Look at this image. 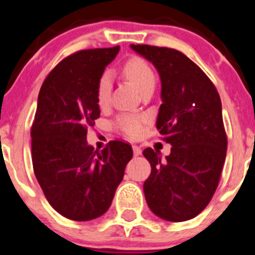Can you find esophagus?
<instances>
[{"label":"esophagus","instance_id":"obj_1","mask_svg":"<svg viewBox=\"0 0 255 255\" xmlns=\"http://www.w3.org/2000/svg\"><path fill=\"white\" fill-rule=\"evenodd\" d=\"M132 148H133V154H134V156H139V154L142 153V149L139 148L138 146H135V144H134V146H133Z\"/></svg>","mask_w":255,"mask_h":255}]
</instances>
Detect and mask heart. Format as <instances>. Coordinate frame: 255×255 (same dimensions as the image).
Returning a JSON list of instances; mask_svg holds the SVG:
<instances>
[{
    "label": "heart",
    "instance_id": "b5f03b06",
    "mask_svg": "<svg viewBox=\"0 0 255 255\" xmlns=\"http://www.w3.org/2000/svg\"><path fill=\"white\" fill-rule=\"evenodd\" d=\"M123 74L133 84V87L139 93L148 87H154L156 77L151 66L139 58H132L123 65ZM111 93V78L108 74H104L101 78L97 90V99L99 106H106L108 103ZM146 117L137 114H122L117 118L116 127L128 137H138L143 132V125L146 123Z\"/></svg>",
    "mask_w": 255,
    "mask_h": 255
}]
</instances>
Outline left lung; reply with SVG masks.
Instances as JSON below:
<instances>
[{"instance_id": "1", "label": "left lung", "mask_w": 255, "mask_h": 255, "mask_svg": "<svg viewBox=\"0 0 255 255\" xmlns=\"http://www.w3.org/2000/svg\"><path fill=\"white\" fill-rule=\"evenodd\" d=\"M153 64L161 79L156 128L171 146L162 160L160 151L146 148L151 175L143 184L152 213L167 221H186L210 203L227 156L221 101L211 80L186 55L175 49L130 45Z\"/></svg>"}]
</instances>
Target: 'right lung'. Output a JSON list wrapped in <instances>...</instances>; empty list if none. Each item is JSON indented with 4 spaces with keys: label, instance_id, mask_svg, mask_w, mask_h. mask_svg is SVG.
I'll use <instances>...</instances> for the list:
<instances>
[{
    "label": "right lung",
    "instance_id": "1",
    "mask_svg": "<svg viewBox=\"0 0 255 255\" xmlns=\"http://www.w3.org/2000/svg\"><path fill=\"white\" fill-rule=\"evenodd\" d=\"M120 46L75 52L42 83L31 128L32 166L50 205L60 215L88 221L109 209L132 147L112 141L102 152L87 141L101 116L97 90Z\"/></svg>",
    "mask_w": 255,
    "mask_h": 255
}]
</instances>
